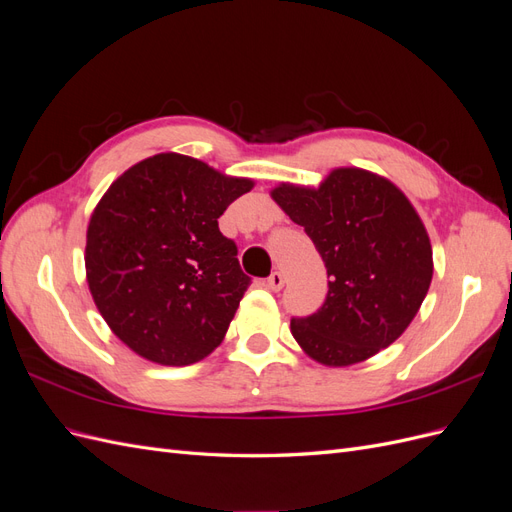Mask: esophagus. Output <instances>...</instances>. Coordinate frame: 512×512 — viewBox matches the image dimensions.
Wrapping results in <instances>:
<instances>
[{
    "instance_id": "34e87169",
    "label": "esophagus",
    "mask_w": 512,
    "mask_h": 512,
    "mask_svg": "<svg viewBox=\"0 0 512 512\" xmlns=\"http://www.w3.org/2000/svg\"><path fill=\"white\" fill-rule=\"evenodd\" d=\"M267 286H269L273 292L282 290V286H284V275H282L280 271H273V273L267 277Z\"/></svg>"
}]
</instances>
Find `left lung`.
Segmentation results:
<instances>
[{
	"label": "left lung",
	"instance_id": "obj_1",
	"mask_svg": "<svg viewBox=\"0 0 512 512\" xmlns=\"http://www.w3.org/2000/svg\"><path fill=\"white\" fill-rule=\"evenodd\" d=\"M271 198L305 228L324 260L329 292L290 333L329 367L367 361L408 329L433 275L431 243L406 194L363 168H335L318 188L280 183Z\"/></svg>",
	"mask_w": 512,
	"mask_h": 512
}]
</instances>
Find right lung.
<instances>
[{"label":"right lung","instance_id":"1","mask_svg":"<svg viewBox=\"0 0 512 512\" xmlns=\"http://www.w3.org/2000/svg\"><path fill=\"white\" fill-rule=\"evenodd\" d=\"M252 188V179L158 153L100 198L87 226V284L108 327L138 356L179 367L222 344L252 280L218 218Z\"/></svg>","mask_w":512,"mask_h":512}]
</instances>
